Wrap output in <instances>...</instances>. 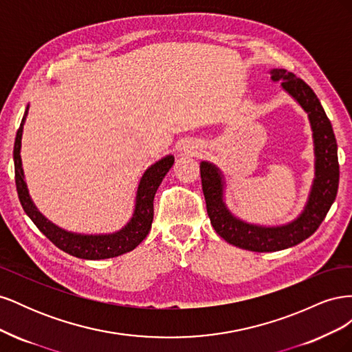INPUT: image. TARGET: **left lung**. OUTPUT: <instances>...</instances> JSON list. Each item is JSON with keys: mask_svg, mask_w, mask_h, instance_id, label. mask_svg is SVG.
Here are the masks:
<instances>
[{"mask_svg": "<svg viewBox=\"0 0 352 352\" xmlns=\"http://www.w3.org/2000/svg\"><path fill=\"white\" fill-rule=\"evenodd\" d=\"M270 74L272 80H280L282 88L307 111L313 129L316 177L307 206L300 217L287 225L276 228L250 225L236 219L232 216L223 201L225 182H223L220 170L208 162L199 164L202 192H204L212 228L226 242L255 252L280 251L310 238L322 225L330 206L333 204L339 186L335 133L317 95L302 79L296 78L294 73L286 72L285 69H273Z\"/></svg>", "mask_w": 352, "mask_h": 352, "instance_id": "8db88e82", "label": "left lung"}]
</instances>
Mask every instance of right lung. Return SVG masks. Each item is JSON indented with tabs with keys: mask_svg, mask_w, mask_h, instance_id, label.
Returning a JSON list of instances; mask_svg holds the SVG:
<instances>
[{
	"mask_svg": "<svg viewBox=\"0 0 352 352\" xmlns=\"http://www.w3.org/2000/svg\"><path fill=\"white\" fill-rule=\"evenodd\" d=\"M29 107H26L25 116L20 123L14 141V177L17 195L26 214L35 223V226L44 233V235L56 245L57 248L65 251L73 257L85 260H104L113 258L117 255L129 252L135 250L148 235L151 229L154 217V197L162 180L167 175L170 167L175 163L173 155H167L160 160L151 167L145 170L138 185L136 201L132 219L127 225L116 233L109 235H80V233H72L56 226L48 219L41 214L29 197V190L25 182V175L22 168V157H20V146H22L23 124L26 120Z\"/></svg>",
	"mask_w": 352,
	"mask_h": 352,
	"instance_id": "right-lung-1",
	"label": "right lung"
}]
</instances>
